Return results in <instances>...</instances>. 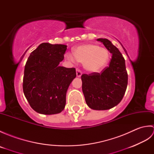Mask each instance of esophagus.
<instances>
[{
	"instance_id": "obj_1",
	"label": "esophagus",
	"mask_w": 154,
	"mask_h": 154,
	"mask_svg": "<svg viewBox=\"0 0 154 154\" xmlns=\"http://www.w3.org/2000/svg\"><path fill=\"white\" fill-rule=\"evenodd\" d=\"M76 73H77V77H81V75H82V71L80 69H76Z\"/></svg>"
}]
</instances>
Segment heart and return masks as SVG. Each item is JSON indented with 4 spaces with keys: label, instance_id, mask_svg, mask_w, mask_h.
Segmentation results:
<instances>
[{
    "label": "heart",
    "instance_id": "b5f03b06",
    "mask_svg": "<svg viewBox=\"0 0 154 154\" xmlns=\"http://www.w3.org/2000/svg\"><path fill=\"white\" fill-rule=\"evenodd\" d=\"M110 55L105 48L94 44H85L77 47L74 55L68 54L67 57L72 62L77 60L84 63V67L88 71L98 72L106 67Z\"/></svg>",
    "mask_w": 154,
    "mask_h": 154
}]
</instances>
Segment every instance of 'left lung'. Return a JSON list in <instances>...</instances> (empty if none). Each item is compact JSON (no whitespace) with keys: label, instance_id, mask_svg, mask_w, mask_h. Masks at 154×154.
Instances as JSON below:
<instances>
[{"label":"left lung","instance_id":"left-lung-1","mask_svg":"<svg viewBox=\"0 0 154 154\" xmlns=\"http://www.w3.org/2000/svg\"><path fill=\"white\" fill-rule=\"evenodd\" d=\"M112 54L109 66L100 73L83 74L82 90L86 103L93 110H107L116 106L125 94L128 73L125 60L116 46L106 38L97 39Z\"/></svg>","mask_w":154,"mask_h":154}]
</instances>
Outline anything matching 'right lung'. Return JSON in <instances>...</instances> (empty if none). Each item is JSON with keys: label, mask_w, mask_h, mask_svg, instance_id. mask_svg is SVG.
<instances>
[{"label": "right lung", "mask_w": 154, "mask_h": 154, "mask_svg": "<svg viewBox=\"0 0 154 154\" xmlns=\"http://www.w3.org/2000/svg\"><path fill=\"white\" fill-rule=\"evenodd\" d=\"M66 50L65 45L42 43L28 58L23 91L35 112L54 114L64 109L68 87L76 77L75 68L59 66Z\"/></svg>", "instance_id": "obj_1"}]
</instances>
